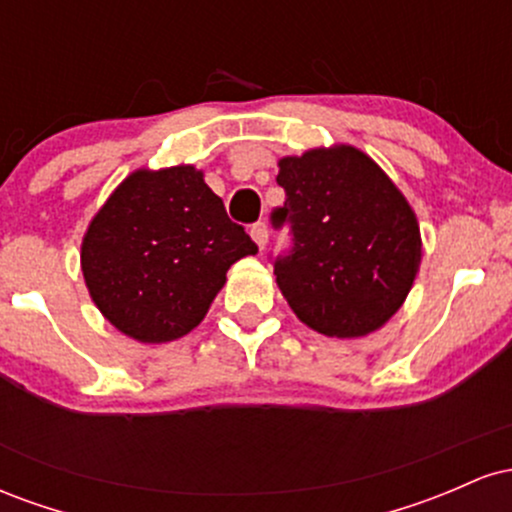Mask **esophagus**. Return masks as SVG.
<instances>
[{"instance_id": "esophagus-1", "label": "esophagus", "mask_w": 512, "mask_h": 512, "mask_svg": "<svg viewBox=\"0 0 512 512\" xmlns=\"http://www.w3.org/2000/svg\"><path fill=\"white\" fill-rule=\"evenodd\" d=\"M250 236H252V240H255V243H257V248L264 250V245H267V240H269V228H267V223H264V221L255 223V226L250 228Z\"/></svg>"}]
</instances>
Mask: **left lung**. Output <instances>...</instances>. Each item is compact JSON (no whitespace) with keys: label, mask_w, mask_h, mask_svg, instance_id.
I'll return each mask as SVG.
<instances>
[{"label":"left lung","mask_w":512,"mask_h":512,"mask_svg":"<svg viewBox=\"0 0 512 512\" xmlns=\"http://www.w3.org/2000/svg\"><path fill=\"white\" fill-rule=\"evenodd\" d=\"M293 248L276 257V284L310 330L356 339L380 330L407 301L421 264V231L399 187L349 144L279 158Z\"/></svg>","instance_id":"obj_1"}]
</instances>
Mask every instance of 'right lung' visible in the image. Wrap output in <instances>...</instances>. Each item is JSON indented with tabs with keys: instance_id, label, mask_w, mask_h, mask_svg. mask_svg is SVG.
<instances>
[{
	"instance_id": "1",
	"label": "right lung",
	"mask_w": 512,
	"mask_h": 512,
	"mask_svg": "<svg viewBox=\"0 0 512 512\" xmlns=\"http://www.w3.org/2000/svg\"><path fill=\"white\" fill-rule=\"evenodd\" d=\"M255 252L202 170L139 168L88 223L81 272L115 330L142 344H166L195 330L231 264Z\"/></svg>"
}]
</instances>
